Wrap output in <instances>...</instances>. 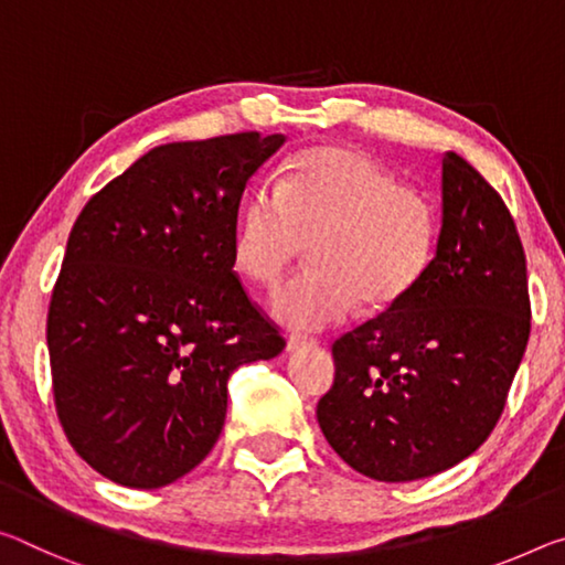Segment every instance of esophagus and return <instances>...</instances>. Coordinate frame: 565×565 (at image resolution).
I'll use <instances>...</instances> for the list:
<instances>
[{
	"instance_id": "obj_1",
	"label": "esophagus",
	"mask_w": 565,
	"mask_h": 565,
	"mask_svg": "<svg viewBox=\"0 0 565 565\" xmlns=\"http://www.w3.org/2000/svg\"><path fill=\"white\" fill-rule=\"evenodd\" d=\"M317 342L315 339H307V337H289L286 339V352H299L303 347H315Z\"/></svg>"
}]
</instances>
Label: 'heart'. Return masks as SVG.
<instances>
[{
	"label": "heart",
	"mask_w": 565,
	"mask_h": 565,
	"mask_svg": "<svg viewBox=\"0 0 565 565\" xmlns=\"http://www.w3.org/2000/svg\"><path fill=\"white\" fill-rule=\"evenodd\" d=\"M440 221L425 193L380 160L319 146L294 156L279 193L256 188L241 205L231 256L241 276L274 289L311 244L315 271L286 284L268 311L291 331H321L360 311L399 307L433 268Z\"/></svg>",
	"instance_id": "heart-1"
}]
</instances>
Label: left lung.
Returning <instances> with one entry per match:
<instances>
[{"instance_id": "obj_1", "label": "left lung", "mask_w": 565, "mask_h": 565, "mask_svg": "<svg viewBox=\"0 0 565 565\" xmlns=\"http://www.w3.org/2000/svg\"><path fill=\"white\" fill-rule=\"evenodd\" d=\"M531 334L521 236L495 188L443 158V226L425 281L331 347L327 443L382 482L437 476L488 440Z\"/></svg>"}]
</instances>
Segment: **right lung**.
Wrapping results in <instances>:
<instances>
[{
    "label": "right lung",
    "mask_w": 565,
    "mask_h": 565,
    "mask_svg": "<svg viewBox=\"0 0 565 565\" xmlns=\"http://www.w3.org/2000/svg\"><path fill=\"white\" fill-rule=\"evenodd\" d=\"M284 136L148 150L79 213L47 315L57 417L89 468L153 490L216 445L228 377L284 337L234 274L248 178Z\"/></svg>",
    "instance_id": "add662e5"
}]
</instances>
